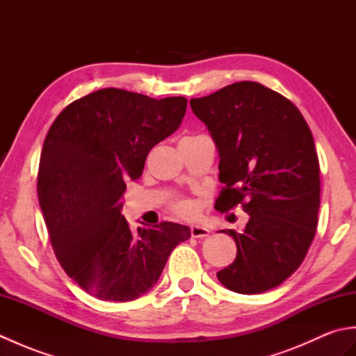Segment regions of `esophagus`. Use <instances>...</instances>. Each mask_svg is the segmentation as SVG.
<instances>
[{
    "label": "esophagus",
    "instance_id": "1",
    "mask_svg": "<svg viewBox=\"0 0 356 356\" xmlns=\"http://www.w3.org/2000/svg\"><path fill=\"white\" fill-rule=\"evenodd\" d=\"M208 228L205 226H200V225H193L191 226V237L194 238H203V237H208Z\"/></svg>",
    "mask_w": 356,
    "mask_h": 356
}]
</instances>
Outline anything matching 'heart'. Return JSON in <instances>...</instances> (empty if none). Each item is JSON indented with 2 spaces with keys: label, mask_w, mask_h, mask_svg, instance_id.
I'll use <instances>...</instances> for the list:
<instances>
[{
  "label": "heart",
  "mask_w": 356,
  "mask_h": 356,
  "mask_svg": "<svg viewBox=\"0 0 356 356\" xmlns=\"http://www.w3.org/2000/svg\"><path fill=\"white\" fill-rule=\"evenodd\" d=\"M172 209L174 213L185 218H193L197 216V205L191 200H179L174 203Z\"/></svg>",
  "instance_id": "heart-1"
}]
</instances>
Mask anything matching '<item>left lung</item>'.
Returning a JSON list of instances; mask_svg holds the SVG:
<instances>
[{
    "instance_id": "obj_1",
    "label": "left lung",
    "mask_w": 356,
    "mask_h": 356,
    "mask_svg": "<svg viewBox=\"0 0 356 356\" xmlns=\"http://www.w3.org/2000/svg\"><path fill=\"white\" fill-rule=\"evenodd\" d=\"M213 136L225 184L216 209L241 205L243 232L223 229L237 257L217 272L237 293H261L282 284L303 263L318 223L320 163L309 125L284 96L241 81L191 99Z\"/></svg>"
}]
</instances>
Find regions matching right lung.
Returning a JSON list of instances; mask_svg holds the SVG:
<instances>
[{"instance_id":"1","label":"right lung","mask_w":356,"mask_h":356,"mask_svg":"<svg viewBox=\"0 0 356 356\" xmlns=\"http://www.w3.org/2000/svg\"><path fill=\"white\" fill-rule=\"evenodd\" d=\"M182 96L153 99L102 88L72 102L45 136L38 200L58 261L82 289L131 301L157 283L188 226L162 222L133 232L122 209L127 182L142 176L149 149L182 124Z\"/></svg>"}]
</instances>
